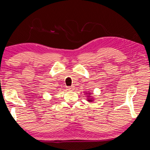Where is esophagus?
<instances>
[{
  "instance_id": "34e87169",
  "label": "esophagus",
  "mask_w": 150,
  "mask_h": 150,
  "mask_svg": "<svg viewBox=\"0 0 150 150\" xmlns=\"http://www.w3.org/2000/svg\"><path fill=\"white\" fill-rule=\"evenodd\" d=\"M67 90L69 91H72V90H74L75 89L74 86H69V87H67Z\"/></svg>"
}]
</instances>
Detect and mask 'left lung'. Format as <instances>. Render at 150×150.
Listing matches in <instances>:
<instances>
[{"mask_svg":"<svg viewBox=\"0 0 150 150\" xmlns=\"http://www.w3.org/2000/svg\"><path fill=\"white\" fill-rule=\"evenodd\" d=\"M86 94H87V93H86ZM89 95H88V96H87L88 97V98H87V99H88V101H89V103L90 102H93V100H94V99H93V98H91V96H90V94H91V93H88Z\"/></svg>","mask_w":150,"mask_h":150,"instance_id":"obj_1","label":"left lung"}]
</instances>
